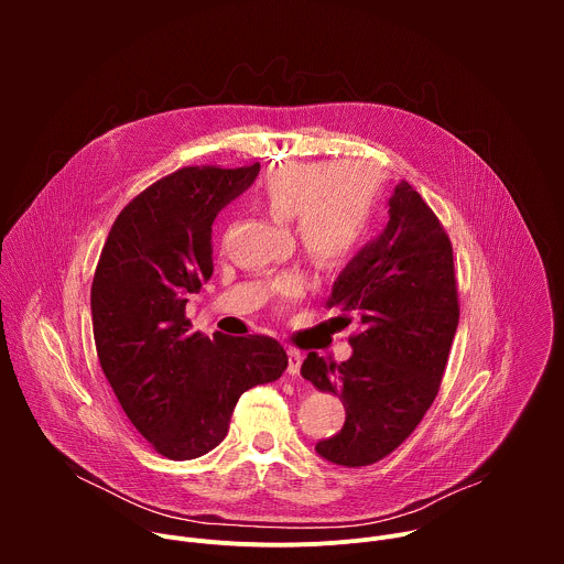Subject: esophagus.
Returning <instances> with one entry per match:
<instances>
[{"mask_svg": "<svg viewBox=\"0 0 564 564\" xmlns=\"http://www.w3.org/2000/svg\"><path fill=\"white\" fill-rule=\"evenodd\" d=\"M301 361H303V355L299 352V350H294V348H290L288 350V372L294 377V375H299V370H301Z\"/></svg>", "mask_w": 564, "mask_h": 564, "instance_id": "obj_1", "label": "esophagus"}]
</instances>
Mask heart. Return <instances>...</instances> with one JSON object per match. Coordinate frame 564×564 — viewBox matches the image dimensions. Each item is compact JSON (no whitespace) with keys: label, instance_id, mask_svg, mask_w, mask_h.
I'll return each instance as SVG.
<instances>
[{"label":"heart","instance_id":"1","mask_svg":"<svg viewBox=\"0 0 564 564\" xmlns=\"http://www.w3.org/2000/svg\"><path fill=\"white\" fill-rule=\"evenodd\" d=\"M381 178L364 163H288L270 172L257 196L276 218L292 223L301 250L318 265L348 261L370 229ZM276 292L296 299L303 279H279Z\"/></svg>","mask_w":564,"mask_h":564}]
</instances>
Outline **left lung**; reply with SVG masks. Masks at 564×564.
Here are the masks:
<instances>
[{
	"instance_id": "obj_1",
	"label": "left lung",
	"mask_w": 564,
	"mask_h": 564,
	"mask_svg": "<svg viewBox=\"0 0 564 564\" xmlns=\"http://www.w3.org/2000/svg\"><path fill=\"white\" fill-rule=\"evenodd\" d=\"M388 216L326 303L359 318L352 357L326 364L310 352L301 366L307 381L344 401V429L316 444L341 466L375 464L417 429L440 392L459 321L453 248L440 218L409 183L394 187Z\"/></svg>"
}]
</instances>
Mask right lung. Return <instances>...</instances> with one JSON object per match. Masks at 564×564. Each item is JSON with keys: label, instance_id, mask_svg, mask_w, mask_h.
Wrapping results in <instances>:
<instances>
[{"label": "right lung", "instance_id": "obj_1", "mask_svg": "<svg viewBox=\"0 0 564 564\" xmlns=\"http://www.w3.org/2000/svg\"><path fill=\"white\" fill-rule=\"evenodd\" d=\"M261 165L183 167L118 214L102 248L91 316L96 350L122 411L155 453L194 459L227 435L238 397L288 368L265 335L192 330L187 296L214 272L212 223Z\"/></svg>", "mask_w": 564, "mask_h": 564}]
</instances>
